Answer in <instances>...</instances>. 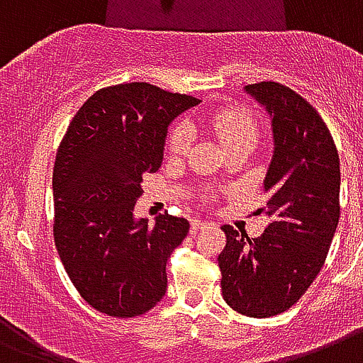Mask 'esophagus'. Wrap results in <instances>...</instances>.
<instances>
[{"label":"esophagus","mask_w":363,"mask_h":363,"mask_svg":"<svg viewBox=\"0 0 363 363\" xmlns=\"http://www.w3.org/2000/svg\"><path fill=\"white\" fill-rule=\"evenodd\" d=\"M206 225H210V221H204V220H193L191 221V233H196L204 229Z\"/></svg>","instance_id":"obj_1"}]
</instances>
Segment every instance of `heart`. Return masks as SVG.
<instances>
[{
    "instance_id": "b5f03b06",
    "label": "heart",
    "mask_w": 363,
    "mask_h": 363,
    "mask_svg": "<svg viewBox=\"0 0 363 363\" xmlns=\"http://www.w3.org/2000/svg\"><path fill=\"white\" fill-rule=\"evenodd\" d=\"M213 134L218 136L227 150H231L238 143L254 142L257 138V125L255 121L250 117L242 109H225V111H218L212 115L210 119ZM191 142H193V130L189 125L178 123L172 126V130L168 134V151L174 155H182L189 150Z\"/></svg>"
}]
</instances>
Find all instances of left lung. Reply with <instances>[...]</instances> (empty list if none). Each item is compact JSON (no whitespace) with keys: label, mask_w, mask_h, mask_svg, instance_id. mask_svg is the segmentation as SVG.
Masks as SVG:
<instances>
[{"label":"left lung","mask_w":363,"mask_h":363,"mask_svg":"<svg viewBox=\"0 0 363 363\" xmlns=\"http://www.w3.org/2000/svg\"><path fill=\"white\" fill-rule=\"evenodd\" d=\"M244 91L267 109L272 159L263 179L271 223L257 238L223 225L221 294L233 311L269 318L288 311L318 277L339 223V153L324 119L296 91L274 81Z\"/></svg>","instance_id":"obj_1"}]
</instances>
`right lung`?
Masks as SVG:
<instances>
[{
	"instance_id": "obj_1",
	"label": "right lung",
	"mask_w": 363,
	"mask_h": 363,
	"mask_svg": "<svg viewBox=\"0 0 363 363\" xmlns=\"http://www.w3.org/2000/svg\"><path fill=\"white\" fill-rule=\"evenodd\" d=\"M150 83L94 92L75 113L52 172L55 244L67 277L91 307L115 318L145 314L167 291V261L189 221L134 218L142 176L161 168L168 126L199 106Z\"/></svg>"
}]
</instances>
